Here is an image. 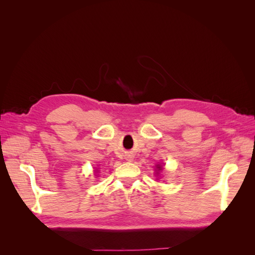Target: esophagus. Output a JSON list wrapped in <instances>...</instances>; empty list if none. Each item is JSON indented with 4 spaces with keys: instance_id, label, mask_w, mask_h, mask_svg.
I'll return each mask as SVG.
<instances>
[{
    "instance_id": "1",
    "label": "esophagus",
    "mask_w": 255,
    "mask_h": 255,
    "mask_svg": "<svg viewBox=\"0 0 255 255\" xmlns=\"http://www.w3.org/2000/svg\"><path fill=\"white\" fill-rule=\"evenodd\" d=\"M130 159H132V158H130V157H128V160H130Z\"/></svg>"
}]
</instances>
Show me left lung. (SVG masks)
<instances>
[{
    "label": "left lung",
    "instance_id": "obj_1",
    "mask_svg": "<svg viewBox=\"0 0 255 255\" xmlns=\"http://www.w3.org/2000/svg\"><path fill=\"white\" fill-rule=\"evenodd\" d=\"M157 168H158V169H161V167H160V166H159V167H157Z\"/></svg>",
    "mask_w": 255,
    "mask_h": 255
}]
</instances>
